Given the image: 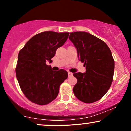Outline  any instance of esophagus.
Wrapping results in <instances>:
<instances>
[{
  "label": "esophagus",
  "instance_id": "obj_1",
  "mask_svg": "<svg viewBox=\"0 0 131 131\" xmlns=\"http://www.w3.org/2000/svg\"><path fill=\"white\" fill-rule=\"evenodd\" d=\"M68 76H73V73H70V72H68Z\"/></svg>",
  "mask_w": 131,
  "mask_h": 131
}]
</instances>
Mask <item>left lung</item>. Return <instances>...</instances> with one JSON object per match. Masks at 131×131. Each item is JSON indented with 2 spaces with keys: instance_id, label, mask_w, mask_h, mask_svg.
<instances>
[{
  "instance_id": "left-lung-1",
  "label": "left lung",
  "mask_w": 131,
  "mask_h": 131,
  "mask_svg": "<svg viewBox=\"0 0 131 131\" xmlns=\"http://www.w3.org/2000/svg\"><path fill=\"white\" fill-rule=\"evenodd\" d=\"M69 39L86 70L85 73L73 74L77 79L73 92L84 103L98 101L108 91L113 78L115 61L110 49L104 42L88 32H71Z\"/></svg>"
}]
</instances>
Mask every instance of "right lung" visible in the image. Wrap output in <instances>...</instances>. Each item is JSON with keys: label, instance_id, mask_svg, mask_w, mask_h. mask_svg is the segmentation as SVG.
<instances>
[{"label": "right lung", "instance_id": "obj_1", "mask_svg": "<svg viewBox=\"0 0 131 131\" xmlns=\"http://www.w3.org/2000/svg\"><path fill=\"white\" fill-rule=\"evenodd\" d=\"M69 32L46 31L34 36L19 51L16 68L17 80L25 95L33 103L46 105L55 99L60 85L68 78L63 69L55 71L52 62L57 49L67 41Z\"/></svg>", "mask_w": 131, "mask_h": 131}]
</instances>
